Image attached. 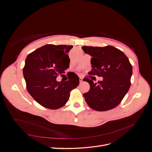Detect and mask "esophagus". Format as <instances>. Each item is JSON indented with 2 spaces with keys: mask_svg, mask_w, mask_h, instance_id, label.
<instances>
[{
  "mask_svg": "<svg viewBox=\"0 0 152 152\" xmlns=\"http://www.w3.org/2000/svg\"><path fill=\"white\" fill-rule=\"evenodd\" d=\"M79 82H80V83H82V82H83V78H82V77H80V79H79Z\"/></svg>",
  "mask_w": 152,
  "mask_h": 152,
  "instance_id": "34e87169",
  "label": "esophagus"
}]
</instances>
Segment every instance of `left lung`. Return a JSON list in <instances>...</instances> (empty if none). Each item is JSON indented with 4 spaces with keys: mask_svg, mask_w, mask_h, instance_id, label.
<instances>
[{
    "mask_svg": "<svg viewBox=\"0 0 152 152\" xmlns=\"http://www.w3.org/2000/svg\"><path fill=\"white\" fill-rule=\"evenodd\" d=\"M85 53L92 56V71L89 75L102 77L103 80L94 83L91 79L84 80L90 89L84 94L89 107L96 111H107L121 102L131 86L132 67L128 58L121 50L111 45L106 47H82Z\"/></svg>",
    "mask_w": 152,
    "mask_h": 152,
    "instance_id": "8db88e82",
    "label": "left lung"
}]
</instances>
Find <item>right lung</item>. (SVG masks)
<instances>
[{
    "mask_svg": "<svg viewBox=\"0 0 152 152\" xmlns=\"http://www.w3.org/2000/svg\"><path fill=\"white\" fill-rule=\"evenodd\" d=\"M72 45L47 44L27 56L23 70L29 94L40 105L55 110L68 102L70 91L79 84L76 75L65 82H58L59 74L69 67L68 53Z\"/></svg>",
    "mask_w": 152,
    "mask_h": 152,
    "instance_id": "1",
    "label": "right lung"
}]
</instances>
